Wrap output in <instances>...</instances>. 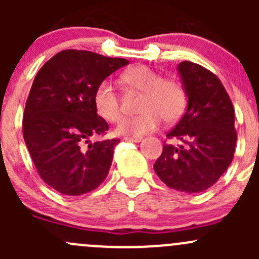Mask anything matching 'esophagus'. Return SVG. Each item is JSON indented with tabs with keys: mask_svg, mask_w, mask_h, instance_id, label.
I'll use <instances>...</instances> for the list:
<instances>
[{
	"mask_svg": "<svg viewBox=\"0 0 259 259\" xmlns=\"http://www.w3.org/2000/svg\"><path fill=\"white\" fill-rule=\"evenodd\" d=\"M125 142H132V143H140L143 140V138L140 137H125Z\"/></svg>",
	"mask_w": 259,
	"mask_h": 259,
	"instance_id": "obj_1",
	"label": "esophagus"
}]
</instances>
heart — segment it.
<instances>
[{"label":"heart","instance_id":"heart-1","mask_svg":"<svg viewBox=\"0 0 259 259\" xmlns=\"http://www.w3.org/2000/svg\"><path fill=\"white\" fill-rule=\"evenodd\" d=\"M121 80L130 89L140 91L138 103L139 114L126 117L116 127V133L125 137H142L159 126L164 121L173 122L184 113L187 93L179 80L161 77L159 72L145 65L126 70ZM94 105L96 113L106 121L116 122L121 119V104L117 91L109 80L98 83L94 91Z\"/></svg>","mask_w":259,"mask_h":259}]
</instances>
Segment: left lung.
Instances as JSON below:
<instances>
[{
	"mask_svg": "<svg viewBox=\"0 0 259 259\" xmlns=\"http://www.w3.org/2000/svg\"><path fill=\"white\" fill-rule=\"evenodd\" d=\"M178 69L188 108L166 134L182 145L165 144L154 170L171 189L204 192L231 165L237 143L234 108L217 75L200 65L183 61Z\"/></svg>",
	"mask_w": 259,
	"mask_h": 259,
	"instance_id": "8db88e82",
	"label": "left lung"
}]
</instances>
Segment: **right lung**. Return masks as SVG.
<instances>
[{
	"label": "right lung",
	"mask_w": 259,
	"mask_h": 259,
	"mask_svg": "<svg viewBox=\"0 0 259 259\" xmlns=\"http://www.w3.org/2000/svg\"><path fill=\"white\" fill-rule=\"evenodd\" d=\"M127 64L71 49L51 57L36 75L23 113V139L38 176L56 192L85 194L108 177L120 139L90 142L109 130L96 113L94 91Z\"/></svg>",
	"instance_id": "right-lung-1"
}]
</instances>
